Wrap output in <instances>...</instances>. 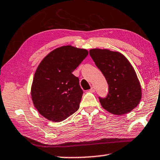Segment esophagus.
<instances>
[{"instance_id":"1","label":"esophagus","mask_w":160,"mask_h":160,"mask_svg":"<svg viewBox=\"0 0 160 160\" xmlns=\"http://www.w3.org/2000/svg\"><path fill=\"white\" fill-rule=\"evenodd\" d=\"M95 91H96V88H95V87H94V86H91V89L89 90L90 92H95Z\"/></svg>"}]
</instances>
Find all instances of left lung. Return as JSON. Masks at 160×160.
<instances>
[{
	"label": "left lung",
	"instance_id": "obj_1",
	"mask_svg": "<svg viewBox=\"0 0 160 160\" xmlns=\"http://www.w3.org/2000/svg\"><path fill=\"white\" fill-rule=\"evenodd\" d=\"M89 54L108 84L106 97H98L102 107L118 116L131 111L139 104L142 91L129 61L120 52L108 49H92Z\"/></svg>",
	"mask_w": 160,
	"mask_h": 160
}]
</instances>
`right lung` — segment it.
I'll list each match as a JSON object with an SVG mask.
<instances>
[{"mask_svg":"<svg viewBox=\"0 0 160 160\" xmlns=\"http://www.w3.org/2000/svg\"><path fill=\"white\" fill-rule=\"evenodd\" d=\"M88 54L84 49L62 46L40 62L34 76L31 96L42 116L61 122L79 108L83 92L79 79L72 72Z\"/></svg>","mask_w":160,"mask_h":160,"instance_id":"right-lung-1","label":"right lung"}]
</instances>
